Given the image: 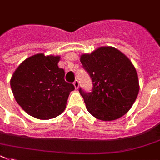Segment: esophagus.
<instances>
[{
	"label": "esophagus",
	"instance_id": "34e87169",
	"mask_svg": "<svg viewBox=\"0 0 160 160\" xmlns=\"http://www.w3.org/2000/svg\"><path fill=\"white\" fill-rule=\"evenodd\" d=\"M74 86H75V88H76V89H78V88H79V86H80V83H79V81H78L77 80H76L75 81H74Z\"/></svg>",
	"mask_w": 160,
	"mask_h": 160
}]
</instances>
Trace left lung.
Returning <instances> with one entry per match:
<instances>
[{
	"label": "left lung",
	"mask_w": 160,
	"mask_h": 160,
	"mask_svg": "<svg viewBox=\"0 0 160 160\" xmlns=\"http://www.w3.org/2000/svg\"><path fill=\"white\" fill-rule=\"evenodd\" d=\"M80 62L92 82V92L79 89L88 112L104 121L125 115L139 92L137 71L128 58L106 46L81 55Z\"/></svg>",
	"instance_id": "1"
}]
</instances>
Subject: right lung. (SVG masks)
<instances>
[{
  "label": "right lung",
  "instance_id": "right-lung-1",
  "mask_svg": "<svg viewBox=\"0 0 160 160\" xmlns=\"http://www.w3.org/2000/svg\"><path fill=\"white\" fill-rule=\"evenodd\" d=\"M59 56L35 54L15 70L10 86L16 102L28 115L49 119L62 113L72 84L64 80L65 72L58 68Z\"/></svg>",
  "mask_w": 160,
  "mask_h": 160
}]
</instances>
